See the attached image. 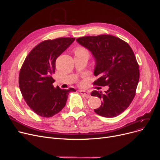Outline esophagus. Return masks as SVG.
Masks as SVG:
<instances>
[{
	"instance_id": "obj_1",
	"label": "esophagus",
	"mask_w": 160,
	"mask_h": 160,
	"mask_svg": "<svg viewBox=\"0 0 160 160\" xmlns=\"http://www.w3.org/2000/svg\"><path fill=\"white\" fill-rule=\"evenodd\" d=\"M79 91H80V93L82 94V95H83L84 97H86V98H89L90 97V94L88 93V91H82V90H80Z\"/></svg>"
}]
</instances>
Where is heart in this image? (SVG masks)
<instances>
[{"label":"heart","instance_id":"b5f03b06","mask_svg":"<svg viewBox=\"0 0 160 160\" xmlns=\"http://www.w3.org/2000/svg\"><path fill=\"white\" fill-rule=\"evenodd\" d=\"M74 54H86L89 56V52L88 51V50L86 49V48L83 47H78L77 48L74 50Z\"/></svg>","mask_w":160,"mask_h":160}]
</instances>
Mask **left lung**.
<instances>
[{
  "label": "left lung",
  "instance_id": "8db88e82",
  "mask_svg": "<svg viewBox=\"0 0 160 160\" xmlns=\"http://www.w3.org/2000/svg\"><path fill=\"white\" fill-rule=\"evenodd\" d=\"M77 41L95 58L94 74L98 78L93 85L109 87L104 93L91 92V96L102 100L95 112L108 118L120 115L132 102L139 80V65L132 48L121 39L107 34L82 37Z\"/></svg>",
  "mask_w": 160,
  "mask_h": 160
}]
</instances>
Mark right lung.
<instances>
[{"instance_id":"add662e5","label":"right lung","mask_w":160,"mask_h":160,"mask_svg":"<svg viewBox=\"0 0 160 160\" xmlns=\"http://www.w3.org/2000/svg\"><path fill=\"white\" fill-rule=\"evenodd\" d=\"M75 38H60L41 42L24 60L19 76L22 97L37 115L51 117L65 107L69 93L74 88H54L56 59L72 43Z\"/></svg>"}]
</instances>
